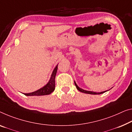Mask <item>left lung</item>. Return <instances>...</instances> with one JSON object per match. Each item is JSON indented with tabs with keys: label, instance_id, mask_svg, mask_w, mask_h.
<instances>
[{
	"label": "left lung",
	"instance_id": "1",
	"mask_svg": "<svg viewBox=\"0 0 132 132\" xmlns=\"http://www.w3.org/2000/svg\"><path fill=\"white\" fill-rule=\"evenodd\" d=\"M74 84H75V86H76L77 89L78 91H80V92H82V93H86V94H103V93H104L105 92H107V90L106 91H104V92H100V93H96V92H90V91H87V90H83V89L79 87L77 84H76V82L74 81Z\"/></svg>",
	"mask_w": 132,
	"mask_h": 132
}]
</instances>
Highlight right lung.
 <instances>
[{
  "instance_id": "add662e5",
  "label": "right lung",
  "mask_w": 132,
  "mask_h": 132,
  "mask_svg": "<svg viewBox=\"0 0 132 132\" xmlns=\"http://www.w3.org/2000/svg\"><path fill=\"white\" fill-rule=\"evenodd\" d=\"M58 65V64L56 65V66L54 69L49 81L47 82V84L45 85L43 87L39 89V90L35 91V92L29 93H23V94L27 96H39L50 94L51 93L53 92L55 90V76L56 72H57Z\"/></svg>"
}]
</instances>
